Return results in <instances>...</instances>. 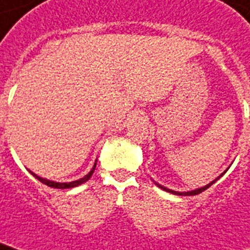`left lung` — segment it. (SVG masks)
<instances>
[{"instance_id":"obj_1","label":"left lung","mask_w":250,"mask_h":250,"mask_svg":"<svg viewBox=\"0 0 250 250\" xmlns=\"http://www.w3.org/2000/svg\"><path fill=\"white\" fill-rule=\"evenodd\" d=\"M226 171H227V170H226ZM226 171H225V172H222V174L219 175V176H218L217 179H214L213 182H210L209 184H206V186H204V187H200V188H196V189H193V190H188V192H176V190L168 189V188H166V187H164V186H161V184H158V183H156V182H154V184H156V186L158 187V188H161V189H164V190H166V192H168V193L178 194V196H194V194L201 193V192H204V190H205V189H208V188H209L210 186H213L214 183L217 182L218 179H219V178H221V176H223V175L226 174Z\"/></svg>"}]
</instances>
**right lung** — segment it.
Segmentation results:
<instances>
[{
  "mask_svg": "<svg viewBox=\"0 0 250 250\" xmlns=\"http://www.w3.org/2000/svg\"><path fill=\"white\" fill-rule=\"evenodd\" d=\"M96 164H97V161L94 162L93 167H92V170L88 172V174L84 176V178H80L78 179V180H74V182H70V183H58V182H53V180H48V179H44V178H40V176H37L36 174H33L32 171H29L31 174L35 176V178L37 179V180H40L42 184H45V186L48 187H52V188H58V189H67V188H74V187H78L80 186V184H83V183L88 182L90 179V176H92V174H93L94 168H96Z\"/></svg>",
  "mask_w": 250,
  "mask_h": 250,
  "instance_id": "add662e5",
  "label": "right lung"
}]
</instances>
